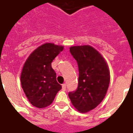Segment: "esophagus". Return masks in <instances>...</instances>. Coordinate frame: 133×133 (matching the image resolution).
Returning a JSON list of instances; mask_svg holds the SVG:
<instances>
[{
    "instance_id": "34e87169",
    "label": "esophagus",
    "mask_w": 133,
    "mask_h": 133,
    "mask_svg": "<svg viewBox=\"0 0 133 133\" xmlns=\"http://www.w3.org/2000/svg\"><path fill=\"white\" fill-rule=\"evenodd\" d=\"M62 89H63V90H66V84H65V83H64V84H62Z\"/></svg>"
}]
</instances>
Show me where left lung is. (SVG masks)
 Instances as JSON below:
<instances>
[{"label": "left lung", "mask_w": 133, "mask_h": 133, "mask_svg": "<svg viewBox=\"0 0 133 133\" xmlns=\"http://www.w3.org/2000/svg\"><path fill=\"white\" fill-rule=\"evenodd\" d=\"M70 52L77 61L79 77L78 88L69 92V97L75 109L85 113L104 99L110 83V71L103 56L91 46H74Z\"/></svg>", "instance_id": "left-lung-1"}]
</instances>
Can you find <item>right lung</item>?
<instances>
[{
	"mask_svg": "<svg viewBox=\"0 0 133 133\" xmlns=\"http://www.w3.org/2000/svg\"><path fill=\"white\" fill-rule=\"evenodd\" d=\"M63 49V46L46 43L35 49L24 63L21 85L29 101L36 107L49 106L62 89L51 63Z\"/></svg>",
	"mask_w": 133,
	"mask_h": 133,
	"instance_id": "add662e5",
	"label": "right lung"
}]
</instances>
